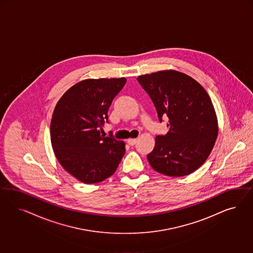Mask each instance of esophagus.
Instances as JSON below:
<instances>
[{"instance_id":"obj_1","label":"esophagus","mask_w":253,"mask_h":253,"mask_svg":"<svg viewBox=\"0 0 253 253\" xmlns=\"http://www.w3.org/2000/svg\"><path fill=\"white\" fill-rule=\"evenodd\" d=\"M136 142H137V139H134V138H129V139L127 140V143H128L130 146H134V145L136 144Z\"/></svg>"}]
</instances>
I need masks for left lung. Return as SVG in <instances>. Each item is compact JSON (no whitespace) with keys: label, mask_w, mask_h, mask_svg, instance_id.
<instances>
[{"label":"left lung","mask_w":253,"mask_h":253,"mask_svg":"<svg viewBox=\"0 0 253 253\" xmlns=\"http://www.w3.org/2000/svg\"><path fill=\"white\" fill-rule=\"evenodd\" d=\"M157 109L160 122L168 117L169 131L158 135L147 160L167 176L188 175L211 152L218 134V122L206 90L184 73L163 70L137 78Z\"/></svg>","instance_id":"left-lung-1"}]
</instances>
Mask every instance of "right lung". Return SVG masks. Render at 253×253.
I'll return each mask as SVG.
<instances>
[{
    "label": "right lung",
    "mask_w": 253,
    "mask_h": 253,
    "mask_svg": "<svg viewBox=\"0 0 253 253\" xmlns=\"http://www.w3.org/2000/svg\"><path fill=\"white\" fill-rule=\"evenodd\" d=\"M125 78L88 79L70 87L54 107L50 134L54 155L72 176L96 184L111 176L125 154V143L100 134L107 111Z\"/></svg>",
    "instance_id": "1"
}]
</instances>
